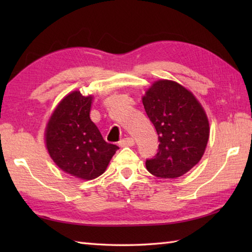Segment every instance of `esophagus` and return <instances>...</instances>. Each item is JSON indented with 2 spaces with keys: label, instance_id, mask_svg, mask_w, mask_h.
I'll use <instances>...</instances> for the list:
<instances>
[{
  "label": "esophagus",
  "instance_id": "34e87169",
  "mask_svg": "<svg viewBox=\"0 0 252 252\" xmlns=\"http://www.w3.org/2000/svg\"><path fill=\"white\" fill-rule=\"evenodd\" d=\"M134 145V140H133L132 137H126V138H123L119 142V146L121 147H126V146H133Z\"/></svg>",
  "mask_w": 252,
  "mask_h": 252
}]
</instances>
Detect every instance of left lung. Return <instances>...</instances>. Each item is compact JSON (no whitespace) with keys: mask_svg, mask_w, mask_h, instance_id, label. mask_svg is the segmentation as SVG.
<instances>
[{"mask_svg":"<svg viewBox=\"0 0 252 252\" xmlns=\"http://www.w3.org/2000/svg\"><path fill=\"white\" fill-rule=\"evenodd\" d=\"M143 105L158 134V152L146 168L161 179L185 174L201 159L209 140V122L199 101L181 84L155 82Z\"/></svg>","mask_w":252,"mask_h":252,"instance_id":"obj_1","label":"left lung"}]
</instances>
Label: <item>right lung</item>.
Returning <instances> with one entry per match:
<instances>
[{
    "mask_svg": "<svg viewBox=\"0 0 252 252\" xmlns=\"http://www.w3.org/2000/svg\"><path fill=\"white\" fill-rule=\"evenodd\" d=\"M92 96L68 94L47 123L45 141L50 156L63 171L83 180L105 172L119 149L107 143L90 118Z\"/></svg>",
    "mask_w": 252,
    "mask_h": 252,
    "instance_id": "1",
    "label": "right lung"
}]
</instances>
